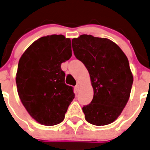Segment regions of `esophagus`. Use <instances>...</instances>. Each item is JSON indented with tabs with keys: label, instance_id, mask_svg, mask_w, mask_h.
Returning a JSON list of instances; mask_svg holds the SVG:
<instances>
[{
	"label": "esophagus",
	"instance_id": "obj_1",
	"mask_svg": "<svg viewBox=\"0 0 150 150\" xmlns=\"http://www.w3.org/2000/svg\"><path fill=\"white\" fill-rule=\"evenodd\" d=\"M75 90H76L77 91H79V89H80V86H79V84H77V85L75 86Z\"/></svg>",
	"mask_w": 150,
	"mask_h": 150
}]
</instances>
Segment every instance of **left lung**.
I'll return each mask as SVG.
<instances>
[{"instance_id":"1","label":"left lung","mask_w":150,"mask_h":150,"mask_svg":"<svg viewBox=\"0 0 150 150\" xmlns=\"http://www.w3.org/2000/svg\"><path fill=\"white\" fill-rule=\"evenodd\" d=\"M72 45L75 56L88 71L94 89L91 102L83 107L86 120L97 126L110 124L130 97L133 78L128 59L108 39L83 34Z\"/></svg>"}]
</instances>
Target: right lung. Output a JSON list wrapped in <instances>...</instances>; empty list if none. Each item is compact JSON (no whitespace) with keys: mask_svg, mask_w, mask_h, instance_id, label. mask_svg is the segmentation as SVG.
I'll return each instance as SVG.
<instances>
[{"mask_svg":"<svg viewBox=\"0 0 150 150\" xmlns=\"http://www.w3.org/2000/svg\"><path fill=\"white\" fill-rule=\"evenodd\" d=\"M71 48V40L63 35L43 36L30 45L19 61V97L30 117L44 125L62 122L75 98L73 87L65 83L61 68L72 56Z\"/></svg>","mask_w":150,"mask_h":150,"instance_id":"add662e5","label":"right lung"}]
</instances>
